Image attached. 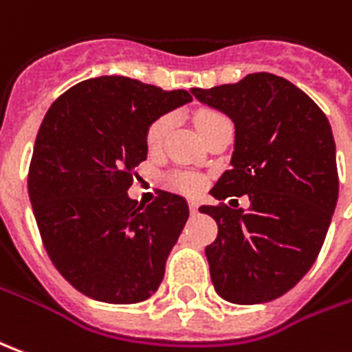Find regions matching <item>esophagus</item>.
Instances as JSON below:
<instances>
[{"label":"esophagus","instance_id":"obj_1","mask_svg":"<svg viewBox=\"0 0 352 352\" xmlns=\"http://www.w3.org/2000/svg\"><path fill=\"white\" fill-rule=\"evenodd\" d=\"M198 206H200V204H198V200H188V208H190V212H192V214L198 212Z\"/></svg>","mask_w":352,"mask_h":352}]
</instances>
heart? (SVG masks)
Here are the masks:
<instances>
[{
  "mask_svg": "<svg viewBox=\"0 0 352 352\" xmlns=\"http://www.w3.org/2000/svg\"><path fill=\"white\" fill-rule=\"evenodd\" d=\"M221 119H226L221 113L212 111V109H204V111H198L195 116V125L198 129V133L202 135L204 131H208L212 125H216L217 121H221ZM169 129H171V117H157L156 121L148 126V131H146V148L150 152H157L164 146V140H166ZM166 183L173 190L185 192V195H196L204 186V179L200 175H196V173H190V171H175V173H171V175L167 177Z\"/></svg>",
  "mask_w": 352,
  "mask_h": 352,
  "instance_id": "heart-1",
  "label": "heart"
}]
</instances>
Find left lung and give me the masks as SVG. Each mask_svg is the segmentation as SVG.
<instances>
[{
  "label": "left lung",
  "instance_id": "obj_1",
  "mask_svg": "<svg viewBox=\"0 0 352 352\" xmlns=\"http://www.w3.org/2000/svg\"><path fill=\"white\" fill-rule=\"evenodd\" d=\"M235 123L231 169L214 198L250 206H200L216 219L206 246L216 293L235 305L285 295L316 262L339 195L336 142L326 113L287 78L252 73L235 85L192 88Z\"/></svg>",
  "mask_w": 352,
  "mask_h": 352
}]
</instances>
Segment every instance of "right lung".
<instances>
[{
  "instance_id": "1",
  "label": "right lung",
  "mask_w": 352,
  "mask_h": 352,
  "mask_svg": "<svg viewBox=\"0 0 352 352\" xmlns=\"http://www.w3.org/2000/svg\"><path fill=\"white\" fill-rule=\"evenodd\" d=\"M190 100L186 90L98 76L47 109L28 167V196L47 256L82 295L135 305L157 291L188 206L166 190L142 206L126 190L148 154V126Z\"/></svg>"
}]
</instances>
